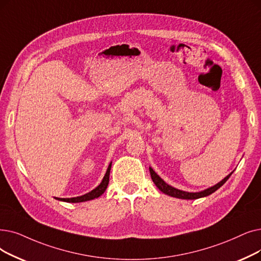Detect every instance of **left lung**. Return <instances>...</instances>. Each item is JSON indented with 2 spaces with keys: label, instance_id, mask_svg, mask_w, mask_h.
<instances>
[{
  "label": "left lung",
  "instance_id": "left-lung-1",
  "mask_svg": "<svg viewBox=\"0 0 261 261\" xmlns=\"http://www.w3.org/2000/svg\"><path fill=\"white\" fill-rule=\"evenodd\" d=\"M149 172H150V176H151L153 184L156 186V188L162 192V193H164L168 196L180 198V199H197V198H201V197H206V196L212 194L213 192H215L218 189H220L226 182V181L228 180V178L232 174V172H231L229 175L226 176L222 181H220L219 184H217L213 187H210L206 190H203V191H200V192H186V191L178 190V189H176L172 186L167 185L165 181L160 176H159L151 167H149Z\"/></svg>",
  "mask_w": 261,
  "mask_h": 261
}]
</instances>
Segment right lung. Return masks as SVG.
<instances>
[{
	"label": "right lung",
	"mask_w": 261,
	"mask_h": 261,
	"mask_svg": "<svg viewBox=\"0 0 261 261\" xmlns=\"http://www.w3.org/2000/svg\"><path fill=\"white\" fill-rule=\"evenodd\" d=\"M111 167H112V162L110 163L108 169H107V173L102 179V181H101L100 185L95 188L94 190H92L90 192H88V193L82 195V196H76V197H71V198H56L58 200H61V201H66V202H83V201H87V200H92V199H95V198H98L99 196L102 195L107 188H108V185H109V181H110V172H111Z\"/></svg>",
	"instance_id": "add662e5"
}]
</instances>
